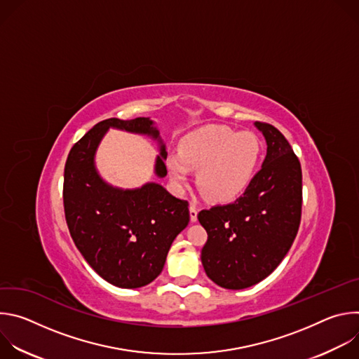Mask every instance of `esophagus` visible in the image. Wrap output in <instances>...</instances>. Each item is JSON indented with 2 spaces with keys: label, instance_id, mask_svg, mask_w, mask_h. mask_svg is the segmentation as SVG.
I'll return each mask as SVG.
<instances>
[{
  "label": "esophagus",
  "instance_id": "34e87169",
  "mask_svg": "<svg viewBox=\"0 0 359 359\" xmlns=\"http://www.w3.org/2000/svg\"><path fill=\"white\" fill-rule=\"evenodd\" d=\"M189 210H190V220H191V222H196V220H197V213H198L197 208L193 206V204H191Z\"/></svg>",
  "mask_w": 359,
  "mask_h": 359
}]
</instances>
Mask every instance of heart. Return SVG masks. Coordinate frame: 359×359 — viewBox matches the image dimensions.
Listing matches in <instances>:
<instances>
[{"label": "heart", "instance_id": "obj_1", "mask_svg": "<svg viewBox=\"0 0 359 359\" xmlns=\"http://www.w3.org/2000/svg\"><path fill=\"white\" fill-rule=\"evenodd\" d=\"M262 158V142L251 132L210 125L184 136L179 155L168 159L172 180L184 187L190 170L197 172V184L210 201L229 203L251 184Z\"/></svg>", "mask_w": 359, "mask_h": 359}]
</instances>
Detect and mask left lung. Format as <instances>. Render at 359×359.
<instances>
[{"label":"left lung","instance_id":"8db88e82","mask_svg":"<svg viewBox=\"0 0 359 359\" xmlns=\"http://www.w3.org/2000/svg\"><path fill=\"white\" fill-rule=\"evenodd\" d=\"M267 155L248 189L233 203L201 210L208 231L201 263L208 277L227 290L260 283L283 262L298 233L302 206L301 165L284 135L255 122Z\"/></svg>","mask_w":359,"mask_h":359}]
</instances>
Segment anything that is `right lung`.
Segmentation results:
<instances>
[{
    "label": "right lung",
    "instance_id": "obj_1",
    "mask_svg": "<svg viewBox=\"0 0 359 359\" xmlns=\"http://www.w3.org/2000/svg\"><path fill=\"white\" fill-rule=\"evenodd\" d=\"M109 128L159 139L149 118L96 123L72 146L65 163V219L75 245L102 278L121 288H139L162 273L173 240L189 224V203L158 183L122 190L102 180L93 158ZM159 142L155 173L165 177L168 151Z\"/></svg>",
    "mask_w": 359,
    "mask_h": 359
}]
</instances>
